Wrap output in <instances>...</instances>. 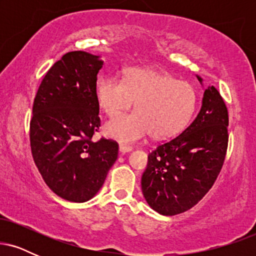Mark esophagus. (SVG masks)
Instances as JSON below:
<instances>
[{"label":"esophagus","mask_w":256,"mask_h":256,"mask_svg":"<svg viewBox=\"0 0 256 256\" xmlns=\"http://www.w3.org/2000/svg\"><path fill=\"white\" fill-rule=\"evenodd\" d=\"M119 150H120V152H122V154H124V152H131L132 150V146H128V144H120L119 146Z\"/></svg>","instance_id":"esophagus-1"}]
</instances>
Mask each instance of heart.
<instances>
[{
  "instance_id": "obj_1",
  "label": "heart",
  "mask_w": 256,
  "mask_h": 256,
  "mask_svg": "<svg viewBox=\"0 0 256 256\" xmlns=\"http://www.w3.org/2000/svg\"><path fill=\"white\" fill-rule=\"evenodd\" d=\"M96 98L108 116H116L132 106L136 112L112 119L104 126L108 137L134 142L146 134L170 138L190 122L198 106L192 84L156 70L134 67L124 79L104 76L96 83Z\"/></svg>"
}]
</instances>
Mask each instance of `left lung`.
Segmentation results:
<instances>
[{
  "mask_svg": "<svg viewBox=\"0 0 256 256\" xmlns=\"http://www.w3.org/2000/svg\"><path fill=\"white\" fill-rule=\"evenodd\" d=\"M198 79L202 83V78ZM228 113L222 95L208 86L195 120L148 155L142 176L146 201L162 216L194 207L210 192L224 165L228 143Z\"/></svg>",
  "mask_w": 256,
  "mask_h": 256,
  "instance_id": "8db88e82",
  "label": "left lung"
}]
</instances>
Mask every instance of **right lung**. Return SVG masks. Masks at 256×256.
I'll return each mask as SVG.
<instances>
[{
	"mask_svg": "<svg viewBox=\"0 0 256 256\" xmlns=\"http://www.w3.org/2000/svg\"><path fill=\"white\" fill-rule=\"evenodd\" d=\"M102 64L89 52L64 54L44 76L32 107V158L46 184L71 202L92 198L118 158L116 140H91L101 126L96 82Z\"/></svg>",
	"mask_w": 256,
	"mask_h": 256,
	"instance_id": "right-lung-1",
	"label": "right lung"
}]
</instances>
